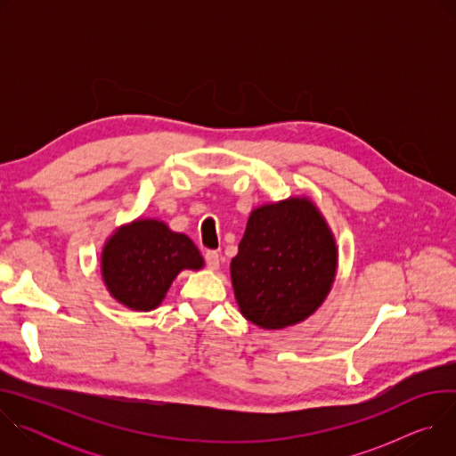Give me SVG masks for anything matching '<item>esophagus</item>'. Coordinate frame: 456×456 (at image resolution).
Wrapping results in <instances>:
<instances>
[{"label":"esophagus","mask_w":456,"mask_h":456,"mask_svg":"<svg viewBox=\"0 0 456 456\" xmlns=\"http://www.w3.org/2000/svg\"><path fill=\"white\" fill-rule=\"evenodd\" d=\"M206 265L211 271H216L220 267V254L218 252H208L206 254Z\"/></svg>","instance_id":"esophagus-1"}]
</instances>
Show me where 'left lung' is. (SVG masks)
Returning a JSON list of instances; mask_svg holds the SVG:
<instances>
[{"label": "left lung", "mask_w": 456, "mask_h": 456, "mask_svg": "<svg viewBox=\"0 0 456 456\" xmlns=\"http://www.w3.org/2000/svg\"><path fill=\"white\" fill-rule=\"evenodd\" d=\"M338 264L336 236L305 194L254 208L231 259L241 315L264 330L294 327L329 297Z\"/></svg>", "instance_id": "left-lung-1"}]
</instances>
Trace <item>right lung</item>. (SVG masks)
<instances>
[{"instance_id":"add662e5","label":"right lung","mask_w":456,"mask_h":456,"mask_svg":"<svg viewBox=\"0 0 456 456\" xmlns=\"http://www.w3.org/2000/svg\"><path fill=\"white\" fill-rule=\"evenodd\" d=\"M206 262L189 236L159 218H135L117 227L101 252V276L122 306L150 312L160 306L182 271H200Z\"/></svg>"}]
</instances>
